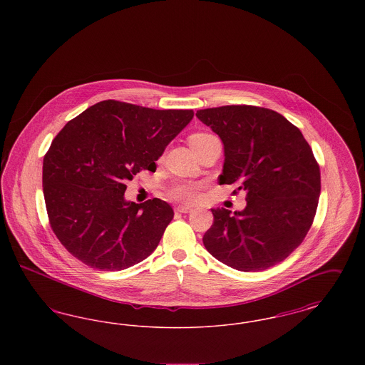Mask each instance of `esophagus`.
I'll use <instances>...</instances> for the list:
<instances>
[{
  "label": "esophagus",
  "mask_w": 365,
  "mask_h": 365,
  "mask_svg": "<svg viewBox=\"0 0 365 365\" xmlns=\"http://www.w3.org/2000/svg\"><path fill=\"white\" fill-rule=\"evenodd\" d=\"M176 210L180 212V213H190L192 208L187 207V205H179V207H176Z\"/></svg>",
  "instance_id": "1"
}]
</instances>
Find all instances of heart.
I'll return each mask as SVG.
<instances>
[{
	"mask_svg": "<svg viewBox=\"0 0 365 365\" xmlns=\"http://www.w3.org/2000/svg\"><path fill=\"white\" fill-rule=\"evenodd\" d=\"M210 138H215V137L207 134V133H195L190 135L189 143H190V146H194L197 143L205 142ZM198 192H200V186L195 183H180V185H176L173 189V195L175 198H178L180 201H186V202H195L198 198Z\"/></svg>",
	"mask_w": 365,
	"mask_h": 365,
	"instance_id": "heart-1",
	"label": "heart"
}]
</instances>
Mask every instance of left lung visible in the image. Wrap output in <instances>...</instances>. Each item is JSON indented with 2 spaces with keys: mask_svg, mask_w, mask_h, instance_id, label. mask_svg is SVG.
<instances>
[{
  "mask_svg": "<svg viewBox=\"0 0 365 365\" xmlns=\"http://www.w3.org/2000/svg\"><path fill=\"white\" fill-rule=\"evenodd\" d=\"M195 116L223 142L219 183L246 191L242 210L210 209L215 220L204 246L243 272L284 260L308 234L319 202L320 170L311 146L294 124L267 108L227 105Z\"/></svg>",
  "mask_w": 365,
  "mask_h": 365,
  "instance_id": "8db88e82",
  "label": "left lung"
}]
</instances>
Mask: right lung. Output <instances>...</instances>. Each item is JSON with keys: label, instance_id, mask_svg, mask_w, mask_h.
<instances>
[{"label": "right lung", "instance_id": "obj_1", "mask_svg": "<svg viewBox=\"0 0 365 365\" xmlns=\"http://www.w3.org/2000/svg\"><path fill=\"white\" fill-rule=\"evenodd\" d=\"M191 109L101 101L72 119L43 157L42 186L53 232L91 268L120 271L150 256L174 217L163 200L124 198L127 180L156 171Z\"/></svg>", "mask_w": 365, "mask_h": 365}]
</instances>
